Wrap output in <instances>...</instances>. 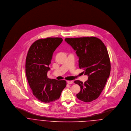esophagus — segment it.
Returning a JSON list of instances; mask_svg holds the SVG:
<instances>
[{
    "instance_id": "1",
    "label": "esophagus",
    "mask_w": 131,
    "mask_h": 131,
    "mask_svg": "<svg viewBox=\"0 0 131 131\" xmlns=\"http://www.w3.org/2000/svg\"><path fill=\"white\" fill-rule=\"evenodd\" d=\"M67 83L69 84H73V81H67Z\"/></svg>"
}]
</instances>
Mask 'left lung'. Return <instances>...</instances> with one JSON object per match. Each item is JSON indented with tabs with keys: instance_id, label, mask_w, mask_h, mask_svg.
I'll return each instance as SVG.
<instances>
[{
	"instance_id": "obj_1",
	"label": "left lung",
	"mask_w": 131,
	"mask_h": 131,
	"mask_svg": "<svg viewBox=\"0 0 131 131\" xmlns=\"http://www.w3.org/2000/svg\"><path fill=\"white\" fill-rule=\"evenodd\" d=\"M66 42L75 51L79 57V67L84 70L88 79L84 83L76 80L80 86L77 98L89 102L97 99L106 83L111 73V61L105 45L95 37L66 38Z\"/></svg>"
}]
</instances>
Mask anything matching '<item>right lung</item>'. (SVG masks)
I'll list each match as a JSON object with an SVG mask.
<instances>
[{"instance_id": "right-lung-1", "label": "right lung", "mask_w": 131, "mask_h": 131, "mask_svg": "<svg viewBox=\"0 0 131 131\" xmlns=\"http://www.w3.org/2000/svg\"><path fill=\"white\" fill-rule=\"evenodd\" d=\"M62 40L58 37L39 39L31 45L27 53L26 74L28 82L33 95L42 102L49 103L59 99L67 85L65 80L47 77L53 53Z\"/></svg>"}]
</instances>
